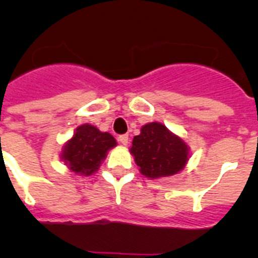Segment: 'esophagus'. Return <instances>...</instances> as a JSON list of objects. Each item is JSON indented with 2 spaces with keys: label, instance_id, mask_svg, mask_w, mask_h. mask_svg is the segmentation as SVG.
<instances>
[{
  "label": "esophagus",
  "instance_id": "1",
  "mask_svg": "<svg viewBox=\"0 0 258 258\" xmlns=\"http://www.w3.org/2000/svg\"><path fill=\"white\" fill-rule=\"evenodd\" d=\"M118 142L121 143V145L126 146L127 142H129V137H127V134H121V136H118Z\"/></svg>",
  "mask_w": 258,
  "mask_h": 258
}]
</instances>
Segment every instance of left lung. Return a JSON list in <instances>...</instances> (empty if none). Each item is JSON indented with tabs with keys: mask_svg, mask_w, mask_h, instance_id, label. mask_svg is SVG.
<instances>
[{
	"mask_svg": "<svg viewBox=\"0 0 258 258\" xmlns=\"http://www.w3.org/2000/svg\"><path fill=\"white\" fill-rule=\"evenodd\" d=\"M132 145L131 152L137 165L149 178L175 174L187 163V146L159 122L146 124Z\"/></svg>",
	"mask_w": 258,
	"mask_h": 258,
	"instance_id": "obj_1",
	"label": "left lung"
}]
</instances>
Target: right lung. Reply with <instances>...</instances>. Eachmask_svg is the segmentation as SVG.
<instances>
[{"label": "right lung", "instance_id": "add662e5", "mask_svg": "<svg viewBox=\"0 0 258 258\" xmlns=\"http://www.w3.org/2000/svg\"><path fill=\"white\" fill-rule=\"evenodd\" d=\"M115 146L116 141L111 134L84 124L77 127L74 138L64 146L61 159L75 173L90 175L98 169L107 151Z\"/></svg>", "mask_w": 258, "mask_h": 258}]
</instances>
